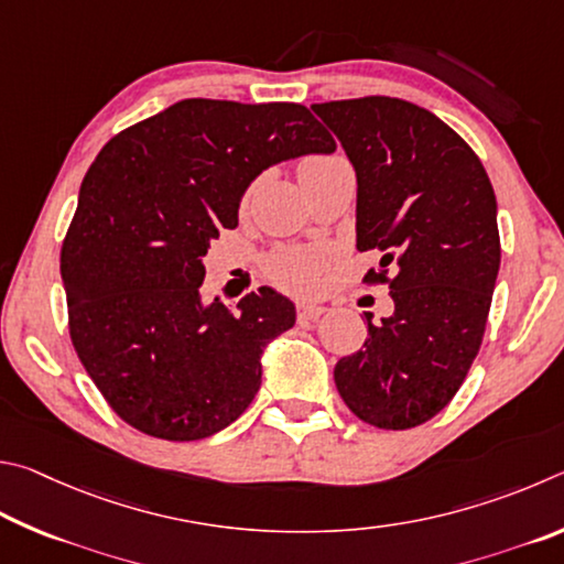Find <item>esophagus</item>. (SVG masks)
Wrapping results in <instances>:
<instances>
[{
  "instance_id": "esophagus-1",
  "label": "esophagus",
  "mask_w": 564,
  "mask_h": 564,
  "mask_svg": "<svg viewBox=\"0 0 564 564\" xmlns=\"http://www.w3.org/2000/svg\"><path fill=\"white\" fill-rule=\"evenodd\" d=\"M324 312H327V307H324V304H314V302H300L297 304V319L300 322L319 319Z\"/></svg>"
}]
</instances>
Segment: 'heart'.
<instances>
[{
  "label": "heart",
  "instance_id": "1",
  "mask_svg": "<svg viewBox=\"0 0 564 564\" xmlns=\"http://www.w3.org/2000/svg\"><path fill=\"white\" fill-rule=\"evenodd\" d=\"M344 158L339 155L302 158L297 165V175L302 185H307L314 175H319L322 171H327V167L337 165ZM250 197H252L250 191L242 195V203H240L242 213L250 207ZM322 272H324V257L312 250H280L267 260V274L272 276V282L280 284L282 290L297 292V294H307L312 290H317Z\"/></svg>",
  "mask_w": 564,
  "mask_h": 564
}]
</instances>
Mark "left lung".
<instances>
[{"instance_id": "obj_1", "label": "left lung", "mask_w": 564, "mask_h": 564, "mask_svg": "<svg viewBox=\"0 0 564 564\" xmlns=\"http://www.w3.org/2000/svg\"><path fill=\"white\" fill-rule=\"evenodd\" d=\"M357 171V250H379L391 317L334 367L361 421L403 431L456 397L480 349L500 270L498 203L473 148L426 108L391 96L314 104ZM394 274L388 276V267Z\"/></svg>"}]
</instances>
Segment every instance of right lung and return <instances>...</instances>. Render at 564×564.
Instances as JSON below:
<instances>
[{
	"instance_id": "1",
	"label": "right lung",
	"mask_w": 564,
	"mask_h": 564,
	"mask_svg": "<svg viewBox=\"0 0 564 564\" xmlns=\"http://www.w3.org/2000/svg\"><path fill=\"white\" fill-rule=\"evenodd\" d=\"M307 106L185 98L108 141L78 191L62 247L68 334L128 426L200 441L250 406L262 351L294 327L272 288L232 312L203 304V257L237 227L240 200L274 163L334 153Z\"/></svg>"
}]
</instances>
